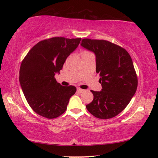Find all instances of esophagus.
<instances>
[{
    "instance_id": "34e87169",
    "label": "esophagus",
    "mask_w": 158,
    "mask_h": 158,
    "mask_svg": "<svg viewBox=\"0 0 158 158\" xmlns=\"http://www.w3.org/2000/svg\"><path fill=\"white\" fill-rule=\"evenodd\" d=\"M84 91V90H83V89H80V88H78V89H77V92L79 93H83Z\"/></svg>"
}]
</instances>
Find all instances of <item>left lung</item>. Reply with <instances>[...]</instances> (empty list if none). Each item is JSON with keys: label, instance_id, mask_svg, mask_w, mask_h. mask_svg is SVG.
<instances>
[{"label": "left lung", "instance_id": "obj_1", "mask_svg": "<svg viewBox=\"0 0 158 158\" xmlns=\"http://www.w3.org/2000/svg\"><path fill=\"white\" fill-rule=\"evenodd\" d=\"M81 47L93 52L101 91L91 90L93 100L86 109L98 118L109 119L126 107L135 94L138 80L132 60L123 48L104 40L83 39Z\"/></svg>", "mask_w": 158, "mask_h": 158}]
</instances>
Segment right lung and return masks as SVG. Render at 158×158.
Segmentation results:
<instances>
[{"label":"right lung","mask_w":158,"mask_h":158,"mask_svg":"<svg viewBox=\"0 0 158 158\" xmlns=\"http://www.w3.org/2000/svg\"><path fill=\"white\" fill-rule=\"evenodd\" d=\"M81 38L56 37L37 43L21 64L19 82L32 109L47 118H55L66 111L77 89L63 86L55 79L66 58L77 49Z\"/></svg>","instance_id":"right-lung-1"}]
</instances>
